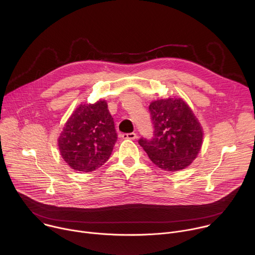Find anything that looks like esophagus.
<instances>
[{
  "mask_svg": "<svg viewBox=\"0 0 255 255\" xmlns=\"http://www.w3.org/2000/svg\"><path fill=\"white\" fill-rule=\"evenodd\" d=\"M122 137L124 139H131V140H134L136 137H137V134L136 133H125L122 135Z\"/></svg>",
  "mask_w": 255,
  "mask_h": 255,
  "instance_id": "1",
  "label": "esophagus"
}]
</instances>
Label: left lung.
Masks as SVG:
<instances>
[{"label": "left lung", "instance_id": "8db88e82", "mask_svg": "<svg viewBox=\"0 0 255 255\" xmlns=\"http://www.w3.org/2000/svg\"><path fill=\"white\" fill-rule=\"evenodd\" d=\"M153 137H141L138 143L159 168L177 171L197 157L203 131L196 116L181 99L157 100L149 105Z\"/></svg>", "mask_w": 255, "mask_h": 255}]
</instances>
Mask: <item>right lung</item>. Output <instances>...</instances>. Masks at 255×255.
<instances>
[{
  "instance_id": "obj_1",
  "label": "right lung",
  "mask_w": 255,
  "mask_h": 255,
  "mask_svg": "<svg viewBox=\"0 0 255 255\" xmlns=\"http://www.w3.org/2000/svg\"><path fill=\"white\" fill-rule=\"evenodd\" d=\"M117 139L108 105L99 101L77 108L58 137V147L71 168L89 172L109 159Z\"/></svg>"
}]
</instances>
